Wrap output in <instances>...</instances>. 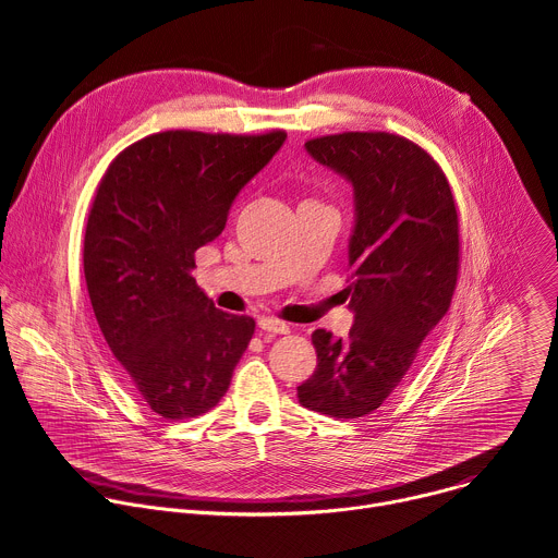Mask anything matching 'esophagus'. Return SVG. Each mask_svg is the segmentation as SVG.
Here are the masks:
<instances>
[{
  "instance_id": "obj_1",
  "label": "esophagus",
  "mask_w": 558,
  "mask_h": 558,
  "mask_svg": "<svg viewBox=\"0 0 558 558\" xmlns=\"http://www.w3.org/2000/svg\"><path fill=\"white\" fill-rule=\"evenodd\" d=\"M258 329L260 331H267V333H289V327L280 320H274V317H260L258 320Z\"/></svg>"
}]
</instances>
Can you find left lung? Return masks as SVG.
Returning a JSON list of instances; mask_svg holds the SVG:
<instances>
[{"label":"left lung","instance_id":"obj_1","mask_svg":"<svg viewBox=\"0 0 558 558\" xmlns=\"http://www.w3.org/2000/svg\"><path fill=\"white\" fill-rule=\"evenodd\" d=\"M355 194L349 243L355 311L347 338L317 329L313 375L298 386L304 409L357 420L384 404L424 338L446 315L459 274V218L435 158L390 132H342L304 143Z\"/></svg>","mask_w":558,"mask_h":558}]
</instances>
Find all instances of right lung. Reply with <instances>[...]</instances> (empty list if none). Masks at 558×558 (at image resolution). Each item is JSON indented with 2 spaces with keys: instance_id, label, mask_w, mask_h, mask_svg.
<instances>
[{
  "instance_id": "obj_1",
  "label": "right lung",
  "mask_w": 558,
  "mask_h": 558,
  "mask_svg": "<svg viewBox=\"0 0 558 558\" xmlns=\"http://www.w3.org/2000/svg\"><path fill=\"white\" fill-rule=\"evenodd\" d=\"M284 130H168L128 145L108 166L86 225L93 311L128 386L163 420L211 411L256 323L214 306L196 284V250L282 147Z\"/></svg>"
}]
</instances>
